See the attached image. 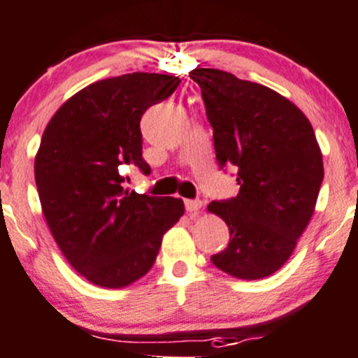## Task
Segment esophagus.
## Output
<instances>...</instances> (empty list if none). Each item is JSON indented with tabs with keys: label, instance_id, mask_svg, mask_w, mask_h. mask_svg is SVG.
Instances as JSON below:
<instances>
[{
	"label": "esophagus",
	"instance_id": "esophagus-1",
	"mask_svg": "<svg viewBox=\"0 0 358 358\" xmlns=\"http://www.w3.org/2000/svg\"><path fill=\"white\" fill-rule=\"evenodd\" d=\"M184 206H186V211L189 213V217H196L199 213V210H201L203 203L199 199H186Z\"/></svg>",
	"mask_w": 358,
	"mask_h": 358
}]
</instances>
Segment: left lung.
<instances>
[{"label": "left lung", "instance_id": "1", "mask_svg": "<svg viewBox=\"0 0 358 358\" xmlns=\"http://www.w3.org/2000/svg\"><path fill=\"white\" fill-rule=\"evenodd\" d=\"M213 128L220 169L237 171L239 194L211 201L229 225V245L211 256L218 270L259 280L283 266L316 206L324 169L309 119L295 103L259 83L213 68H196Z\"/></svg>", "mask_w": 358, "mask_h": 358}]
</instances>
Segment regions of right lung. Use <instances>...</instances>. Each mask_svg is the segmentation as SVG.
Segmentation results:
<instances>
[{
  "mask_svg": "<svg viewBox=\"0 0 358 358\" xmlns=\"http://www.w3.org/2000/svg\"><path fill=\"white\" fill-rule=\"evenodd\" d=\"M179 83L159 73L101 80L64 102L42 134L34 171L45 222L68 263L95 285L121 288L147 275L182 217V199L124 189L121 174H150L141 116Z\"/></svg>",
  "mask_w": 358,
  "mask_h": 358,
  "instance_id": "right-lung-1",
  "label": "right lung"
}]
</instances>
